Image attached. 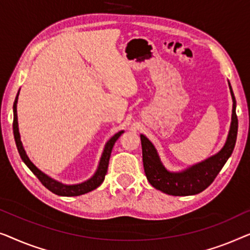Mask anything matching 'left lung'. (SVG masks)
<instances>
[{"label": "left lung", "mask_w": 250, "mask_h": 250, "mask_svg": "<svg viewBox=\"0 0 250 250\" xmlns=\"http://www.w3.org/2000/svg\"><path fill=\"white\" fill-rule=\"evenodd\" d=\"M232 97V117L227 142L215 155L182 171L172 172L164 167L153 143L146 136L140 135L143 149L144 170L147 180L157 190L172 196H189L202 192L214 181L233 152L238 133V118L235 114V97L229 83Z\"/></svg>", "instance_id": "8db88e82"}]
</instances>
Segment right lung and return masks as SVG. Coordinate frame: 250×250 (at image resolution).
Here are the masks:
<instances>
[{
    "instance_id": "obj_1",
    "label": "right lung",
    "mask_w": 250,
    "mask_h": 250,
    "mask_svg": "<svg viewBox=\"0 0 250 250\" xmlns=\"http://www.w3.org/2000/svg\"><path fill=\"white\" fill-rule=\"evenodd\" d=\"M20 91V89H19ZM19 91L17 94L15 103H13V135H15V140L17 148H18V152L20 154L21 160L23 161V163L29 167V170L33 172V173L36 175L42 184H43L45 187H46L48 190L53 192L55 195L59 196H66V197H72V196H80L83 194H87L94 189H96L98 186L102 185V182L104 181L105 174L107 172V167H108V161H110V156L112 153V148H113L115 142H117L119 137H120L125 131L121 130L115 133L113 137H111L110 139L107 140V143L105 144L103 153H102L100 163H98L97 170L95 171V173L91 175L88 180L80 182V184L76 185H65L62 184L55 179L51 178L50 175L44 173L43 171H41L36 165H35L33 162L29 160V157L26 154V150H24L22 143H21L20 139V132H19V125H18V114H17V103H18V97H19Z\"/></svg>"
}]
</instances>
